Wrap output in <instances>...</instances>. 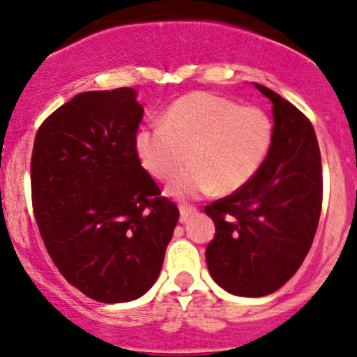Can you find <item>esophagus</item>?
<instances>
[{"mask_svg": "<svg viewBox=\"0 0 357 357\" xmlns=\"http://www.w3.org/2000/svg\"><path fill=\"white\" fill-rule=\"evenodd\" d=\"M195 213H197V208H195V206H179V218H181V222H186V220L192 215H195Z\"/></svg>", "mask_w": 357, "mask_h": 357, "instance_id": "obj_1", "label": "esophagus"}]
</instances>
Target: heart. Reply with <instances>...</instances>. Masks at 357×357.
Masks as SVG:
<instances>
[{"label": "heart", "instance_id": "1", "mask_svg": "<svg viewBox=\"0 0 357 357\" xmlns=\"http://www.w3.org/2000/svg\"><path fill=\"white\" fill-rule=\"evenodd\" d=\"M273 139L275 125L264 109L201 91L176 100L162 126H142L135 135V153L158 181H171L192 162L169 186L176 197H199L215 188L227 195L259 174Z\"/></svg>", "mask_w": 357, "mask_h": 357}]
</instances>
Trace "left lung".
I'll return each instance as SVG.
<instances>
[{"mask_svg":"<svg viewBox=\"0 0 357 357\" xmlns=\"http://www.w3.org/2000/svg\"><path fill=\"white\" fill-rule=\"evenodd\" d=\"M273 102L275 139L245 188L206 206L215 238L206 248L213 280L236 296L280 289L305 261L322 208V165L310 119L291 102L255 84Z\"/></svg>","mask_w":357,"mask_h":357,"instance_id":"1","label":"left lung"}]
</instances>
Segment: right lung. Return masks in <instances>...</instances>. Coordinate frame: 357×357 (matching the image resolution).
Here are the masks:
<instances>
[{
  "label": "right lung",
  "instance_id": "obj_1",
  "mask_svg": "<svg viewBox=\"0 0 357 357\" xmlns=\"http://www.w3.org/2000/svg\"><path fill=\"white\" fill-rule=\"evenodd\" d=\"M135 89L86 91L36 132L31 201L52 262L100 303L141 298L156 282L179 218L135 153Z\"/></svg>",
  "mask_w": 357,
  "mask_h": 357
}]
</instances>
